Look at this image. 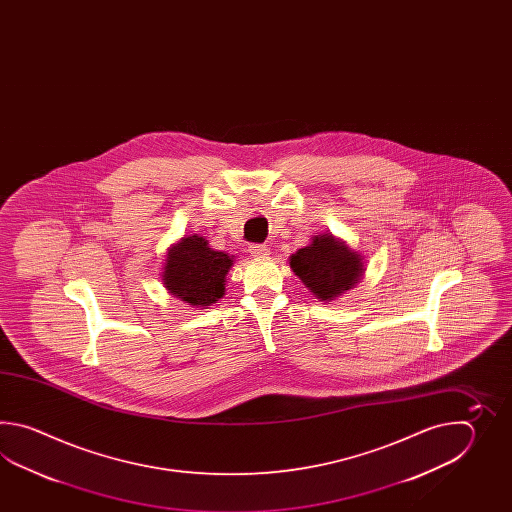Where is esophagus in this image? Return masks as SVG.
Instances as JSON below:
<instances>
[{"instance_id": "obj_1", "label": "esophagus", "mask_w": 512, "mask_h": 512, "mask_svg": "<svg viewBox=\"0 0 512 512\" xmlns=\"http://www.w3.org/2000/svg\"><path fill=\"white\" fill-rule=\"evenodd\" d=\"M269 245H265V243H254L249 247V252H251L252 256H258V258H263V256H267L269 254Z\"/></svg>"}]
</instances>
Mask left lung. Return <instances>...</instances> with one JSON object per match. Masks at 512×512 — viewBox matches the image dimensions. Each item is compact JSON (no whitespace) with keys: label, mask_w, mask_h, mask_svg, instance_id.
Listing matches in <instances>:
<instances>
[{"label":"left lung","mask_w":512,"mask_h":512,"mask_svg":"<svg viewBox=\"0 0 512 512\" xmlns=\"http://www.w3.org/2000/svg\"><path fill=\"white\" fill-rule=\"evenodd\" d=\"M291 269L322 300L348 291L364 272L359 254L327 234L315 236L309 247L293 254Z\"/></svg>","instance_id":"8db88e82"}]
</instances>
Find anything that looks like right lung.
Instances as JSON below:
<instances>
[{
	"instance_id": "obj_1",
	"label": "right lung",
	"mask_w": 512,
	"mask_h": 512,
	"mask_svg": "<svg viewBox=\"0 0 512 512\" xmlns=\"http://www.w3.org/2000/svg\"><path fill=\"white\" fill-rule=\"evenodd\" d=\"M232 258L214 251L199 236L183 238L166 256L163 282L170 293L190 305L214 304L225 294Z\"/></svg>"
}]
</instances>
